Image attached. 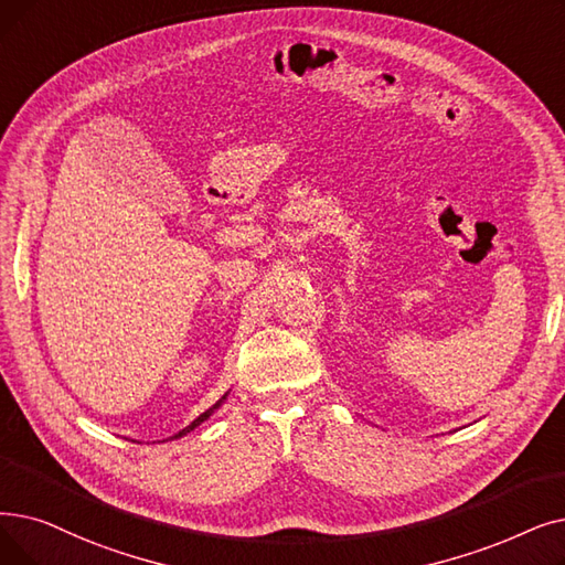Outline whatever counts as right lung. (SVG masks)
<instances>
[{"mask_svg":"<svg viewBox=\"0 0 565 565\" xmlns=\"http://www.w3.org/2000/svg\"><path fill=\"white\" fill-rule=\"evenodd\" d=\"M224 399H226V395H224V397H222V399H218V402H216V404H214V406H212V408H207V411H205V413H203V415H199V418H195V420H193V423H191V425H189V427H184V429H182V431H180V434H175V436H173V438H180V436H184V434H189V431H193V429H195V427H199V425H203V423H205V420H207V418H210V415H212V413H214V411H216V408H218V406H222V402H224Z\"/></svg>","mask_w":565,"mask_h":565,"instance_id":"obj_1","label":"right lung"}]
</instances>
